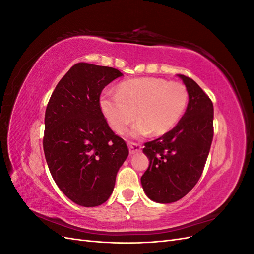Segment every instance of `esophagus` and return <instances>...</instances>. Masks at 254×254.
Returning a JSON list of instances; mask_svg holds the SVG:
<instances>
[{"instance_id":"34e87169","label":"esophagus","mask_w":254,"mask_h":254,"mask_svg":"<svg viewBox=\"0 0 254 254\" xmlns=\"http://www.w3.org/2000/svg\"><path fill=\"white\" fill-rule=\"evenodd\" d=\"M142 148V146L137 143H129V153L130 155H134V153L139 152Z\"/></svg>"}]
</instances>
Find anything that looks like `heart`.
<instances>
[{
    "label": "heart",
    "instance_id": "heart-1",
    "mask_svg": "<svg viewBox=\"0 0 254 254\" xmlns=\"http://www.w3.org/2000/svg\"><path fill=\"white\" fill-rule=\"evenodd\" d=\"M188 103L189 92L183 83L156 77L126 80L120 83L118 93L106 90L98 98L99 110L118 133L124 131L136 113L139 121L129 131L133 137L170 132L182 118Z\"/></svg>",
    "mask_w": 254,
    "mask_h": 254
}]
</instances>
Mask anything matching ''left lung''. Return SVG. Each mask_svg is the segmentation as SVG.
<instances>
[{
    "instance_id": "8db88e82",
    "label": "left lung",
    "mask_w": 254,
    "mask_h": 254,
    "mask_svg": "<svg viewBox=\"0 0 254 254\" xmlns=\"http://www.w3.org/2000/svg\"><path fill=\"white\" fill-rule=\"evenodd\" d=\"M189 92V104L178 124L159 139L145 143L149 160L141 177L143 190L158 203L178 201L201 177L213 140L214 108L203 90L190 77L177 75Z\"/></svg>"
}]
</instances>
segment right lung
<instances>
[{"label":"right lung","mask_w":254,"mask_h":254,"mask_svg":"<svg viewBox=\"0 0 254 254\" xmlns=\"http://www.w3.org/2000/svg\"><path fill=\"white\" fill-rule=\"evenodd\" d=\"M121 76L113 67L75 64L58 82L45 111L49 170L60 190L81 206L108 200L128 157L125 141L114 134L98 106L103 89Z\"/></svg>","instance_id":"obj_1"}]
</instances>
